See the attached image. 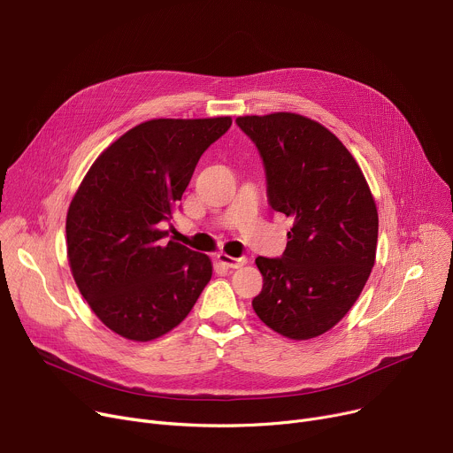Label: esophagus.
Wrapping results in <instances>:
<instances>
[{"instance_id":"esophagus-1","label":"esophagus","mask_w":453,"mask_h":453,"mask_svg":"<svg viewBox=\"0 0 453 453\" xmlns=\"http://www.w3.org/2000/svg\"><path fill=\"white\" fill-rule=\"evenodd\" d=\"M217 260H219L220 264H224L226 267H231V269H240V267H244V265L248 264V258H246V257L234 258V257H231V255H227V253H219V255H217Z\"/></svg>"}]
</instances>
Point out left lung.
Returning a JSON list of instances; mask_svg holds the SVG:
<instances>
[{"mask_svg":"<svg viewBox=\"0 0 453 453\" xmlns=\"http://www.w3.org/2000/svg\"><path fill=\"white\" fill-rule=\"evenodd\" d=\"M258 147L269 205L293 219L282 258L258 257L253 310L277 334L308 341L329 331L365 289L377 253L373 195L344 143L295 112L238 116Z\"/></svg>","mask_w":453,"mask_h":453,"instance_id":"1","label":"left lung"}]
</instances>
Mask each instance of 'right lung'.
Here are the masks:
<instances>
[{"label": "right lung", "instance_id": "obj_1", "mask_svg": "<svg viewBox=\"0 0 453 453\" xmlns=\"http://www.w3.org/2000/svg\"><path fill=\"white\" fill-rule=\"evenodd\" d=\"M231 116L157 118L112 142L67 211V258L95 315L119 337L149 342L182 322L213 264L164 236L203 150Z\"/></svg>", "mask_w": 453, "mask_h": 453}]
</instances>
